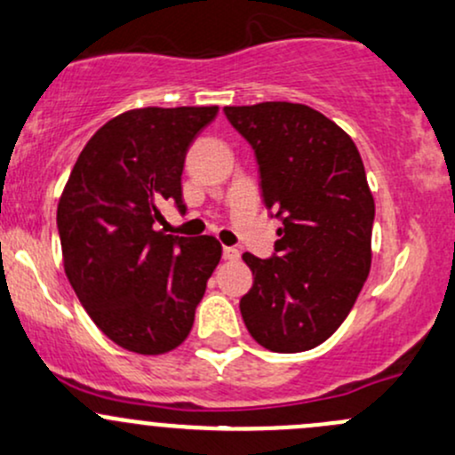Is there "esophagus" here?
<instances>
[{
  "mask_svg": "<svg viewBox=\"0 0 455 455\" xmlns=\"http://www.w3.org/2000/svg\"><path fill=\"white\" fill-rule=\"evenodd\" d=\"M222 255H224V259H227V261H237V259H240L242 252L237 251L235 246H224Z\"/></svg>",
  "mask_w": 455,
  "mask_h": 455,
  "instance_id": "obj_1",
  "label": "esophagus"
}]
</instances>
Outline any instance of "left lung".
<instances>
[{
    "instance_id": "8db88e82",
    "label": "left lung",
    "mask_w": 455,
    "mask_h": 455,
    "mask_svg": "<svg viewBox=\"0 0 455 455\" xmlns=\"http://www.w3.org/2000/svg\"><path fill=\"white\" fill-rule=\"evenodd\" d=\"M224 113L255 150L264 204L283 220L272 259L242 255L255 276L242 318L267 351H309L344 323L371 272L375 200L364 164L351 137L305 104Z\"/></svg>"
}]
</instances>
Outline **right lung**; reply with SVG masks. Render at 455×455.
I'll use <instances>...</instances> for the list:
<instances>
[{
	"mask_svg": "<svg viewBox=\"0 0 455 455\" xmlns=\"http://www.w3.org/2000/svg\"><path fill=\"white\" fill-rule=\"evenodd\" d=\"M218 107L132 108L104 124L80 152L56 222L65 275L100 331L140 355L189 336L222 257L213 235L156 231L161 204L185 212V155Z\"/></svg>",
	"mask_w": 455,
	"mask_h": 455,
	"instance_id": "obj_1",
	"label": "right lung"
}]
</instances>
